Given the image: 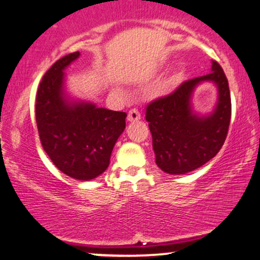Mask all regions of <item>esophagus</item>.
Returning a JSON list of instances; mask_svg holds the SVG:
<instances>
[{
	"label": "esophagus",
	"mask_w": 260,
	"mask_h": 260,
	"mask_svg": "<svg viewBox=\"0 0 260 260\" xmlns=\"http://www.w3.org/2000/svg\"><path fill=\"white\" fill-rule=\"evenodd\" d=\"M127 120L129 122L140 120V112L138 111V109H132V110H129V112H128Z\"/></svg>",
	"instance_id": "esophagus-1"
}]
</instances>
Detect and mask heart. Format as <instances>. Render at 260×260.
<instances>
[{
    "label": "heart",
    "instance_id": "b5f03b06",
    "mask_svg": "<svg viewBox=\"0 0 260 260\" xmlns=\"http://www.w3.org/2000/svg\"><path fill=\"white\" fill-rule=\"evenodd\" d=\"M177 77H178V76H176V77H173V79H172V80L170 81V82H168L167 84H165V86H164V88H167V87H168V86H170V84H171L172 82H173V81H174V80H176V79H177Z\"/></svg>",
    "mask_w": 260,
    "mask_h": 260
}]
</instances>
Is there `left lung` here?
Segmentation results:
<instances>
[{"mask_svg": "<svg viewBox=\"0 0 260 260\" xmlns=\"http://www.w3.org/2000/svg\"><path fill=\"white\" fill-rule=\"evenodd\" d=\"M205 80L216 83L218 103L211 115L199 117L192 111L191 95L194 87ZM230 117L229 83L223 69L213 60L212 73L185 81L173 93L146 106L156 165L170 174H185L201 167L223 146Z\"/></svg>", "mask_w": 260, "mask_h": 260, "instance_id": "8db88e82", "label": "left lung"}]
</instances>
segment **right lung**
I'll return each instance as SVG.
<instances>
[{"mask_svg":"<svg viewBox=\"0 0 260 260\" xmlns=\"http://www.w3.org/2000/svg\"><path fill=\"white\" fill-rule=\"evenodd\" d=\"M79 57L80 52L65 55L45 74L36 95V123L55 167L74 179L90 180L109 167L127 114L67 98L64 70Z\"/></svg>","mask_w":260,"mask_h":260,"instance_id":"add662e5","label":"right lung"}]
</instances>
